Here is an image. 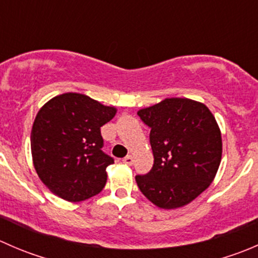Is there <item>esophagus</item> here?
Returning a JSON list of instances; mask_svg holds the SVG:
<instances>
[{
    "mask_svg": "<svg viewBox=\"0 0 258 258\" xmlns=\"http://www.w3.org/2000/svg\"><path fill=\"white\" fill-rule=\"evenodd\" d=\"M122 161H123V163H126V165L128 166L134 165V157H132V156H126Z\"/></svg>",
    "mask_w": 258,
    "mask_h": 258,
    "instance_id": "34e87169",
    "label": "esophagus"
}]
</instances>
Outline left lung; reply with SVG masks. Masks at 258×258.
Masks as SVG:
<instances>
[{
    "instance_id": "left-lung-1",
    "label": "left lung",
    "mask_w": 258,
    "mask_h": 258,
    "mask_svg": "<svg viewBox=\"0 0 258 258\" xmlns=\"http://www.w3.org/2000/svg\"><path fill=\"white\" fill-rule=\"evenodd\" d=\"M137 114L151 128L153 166L137 175L140 191L160 209L194 201L215 178L222 156V139L215 117L204 103L166 98Z\"/></svg>"
}]
</instances>
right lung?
Returning <instances> with one entry per match:
<instances>
[{"label":"right lung","instance_id":"obj_1","mask_svg":"<svg viewBox=\"0 0 258 258\" xmlns=\"http://www.w3.org/2000/svg\"><path fill=\"white\" fill-rule=\"evenodd\" d=\"M116 111L75 92L42 106L31 131V152L36 172L49 191L70 202L102 191L113 158L102 151L101 127Z\"/></svg>","mask_w":258,"mask_h":258}]
</instances>
